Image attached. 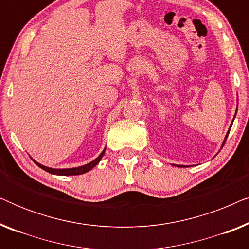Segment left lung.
<instances>
[{
    "label": "left lung",
    "mask_w": 249,
    "mask_h": 249,
    "mask_svg": "<svg viewBox=\"0 0 249 249\" xmlns=\"http://www.w3.org/2000/svg\"><path fill=\"white\" fill-rule=\"evenodd\" d=\"M237 113V112H236ZM234 119V118H233ZM233 122V121H232ZM231 125H232V124H231ZM230 129H231V127L229 128V130H228V132H227V135H226V137H224V141H223V144H222V147H223V145H224V142H226V141H227V138H228V135H229V132H230Z\"/></svg>",
    "instance_id": "1"
}]
</instances>
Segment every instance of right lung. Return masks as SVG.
<instances>
[{
	"instance_id": "1",
	"label": "right lung",
	"mask_w": 249,
	"mask_h": 249,
	"mask_svg": "<svg viewBox=\"0 0 249 249\" xmlns=\"http://www.w3.org/2000/svg\"><path fill=\"white\" fill-rule=\"evenodd\" d=\"M104 153H105V148L103 149V152H102L101 154L98 155L97 158L94 160V161L87 163V164H85V165L77 166V168H70V169H52V168H49V166L39 164V163L36 162L35 160H33V161L35 162L36 164L38 165L40 169L45 170L46 172L52 173V175H57V176H77V175H83V173H86L88 171H90V170L93 169L95 165L98 164V162L101 161L102 158H103Z\"/></svg>"
}]
</instances>
